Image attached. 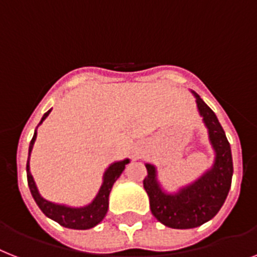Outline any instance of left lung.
<instances>
[{"instance_id": "left-lung-1", "label": "left lung", "mask_w": 257, "mask_h": 257, "mask_svg": "<svg viewBox=\"0 0 257 257\" xmlns=\"http://www.w3.org/2000/svg\"><path fill=\"white\" fill-rule=\"evenodd\" d=\"M199 113L208 129V137L215 150V162L201 178L177 194H165L156 178V168L147 164L148 176L144 189L149 195L150 210L158 222L166 227L186 230L202 226L218 214L231 187L233 166L230 143L215 113L195 92Z\"/></svg>"}]
</instances>
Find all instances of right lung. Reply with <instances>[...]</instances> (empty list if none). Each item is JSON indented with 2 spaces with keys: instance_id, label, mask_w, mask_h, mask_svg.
Masks as SVG:
<instances>
[{
  "instance_id": "add662e5",
  "label": "right lung",
  "mask_w": 257,
  "mask_h": 257,
  "mask_svg": "<svg viewBox=\"0 0 257 257\" xmlns=\"http://www.w3.org/2000/svg\"><path fill=\"white\" fill-rule=\"evenodd\" d=\"M51 112V109L47 110L43 117H42L41 122L45 120L49 113ZM35 139H37V131H35L34 136L30 141V147H29V157H30L31 149H33V145L35 143ZM129 160H124V161L114 162L107 169V172L104 173V181L103 185L100 187L99 193L96 195V198L92 201V203H89L88 206H84V207H67V206H63V204H56L53 202H49L43 199V198L39 195L38 189L35 186L34 179L30 173V166H29V161L26 165V172H27V183H29V187H30L31 195L34 198V201L37 202L38 207L41 208L42 212L45 214L46 216H49L50 219L55 220L56 223H59L60 226L67 227V228H72V230H88V228H92L96 224H99L101 220L104 219L105 214L108 211V198H109V193L112 190L113 183L117 181V178L121 176V173L124 172L125 165L128 164Z\"/></svg>"
}]
</instances>
